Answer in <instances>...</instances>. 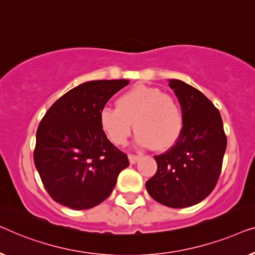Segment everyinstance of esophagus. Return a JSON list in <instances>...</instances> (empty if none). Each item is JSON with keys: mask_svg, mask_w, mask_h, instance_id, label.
Wrapping results in <instances>:
<instances>
[{"mask_svg": "<svg viewBox=\"0 0 255 255\" xmlns=\"http://www.w3.org/2000/svg\"><path fill=\"white\" fill-rule=\"evenodd\" d=\"M128 159H129V162H130V164H135V163H137L138 162V159H139V156H137V155H128Z\"/></svg>", "mask_w": 255, "mask_h": 255, "instance_id": "obj_1", "label": "esophagus"}]
</instances>
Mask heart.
I'll return each mask as SVG.
<instances>
[{"mask_svg":"<svg viewBox=\"0 0 255 255\" xmlns=\"http://www.w3.org/2000/svg\"><path fill=\"white\" fill-rule=\"evenodd\" d=\"M100 127L113 144L123 145L131 132L137 143L162 151L178 142L184 130V112L178 100L159 89L131 88L116 100V109L100 112Z\"/></svg>","mask_w":255,"mask_h":255,"instance_id":"heart-1","label":"heart"}]
</instances>
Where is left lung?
Wrapping results in <instances>:
<instances>
[{
  "label": "left lung",
  "instance_id": "1",
  "mask_svg": "<svg viewBox=\"0 0 255 255\" xmlns=\"http://www.w3.org/2000/svg\"><path fill=\"white\" fill-rule=\"evenodd\" d=\"M168 85L184 112V130L172 148L155 156L157 172L145 187L157 202L186 208L206 199L216 186L227 135L220 111L202 92L179 80Z\"/></svg>",
  "mask_w": 255,
  "mask_h": 255
}]
</instances>
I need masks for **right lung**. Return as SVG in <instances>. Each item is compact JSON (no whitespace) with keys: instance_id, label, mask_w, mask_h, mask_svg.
Segmentation results:
<instances>
[{"instance_id":"obj_1","label":"right lung","mask_w":255,"mask_h":255,"mask_svg":"<svg viewBox=\"0 0 255 255\" xmlns=\"http://www.w3.org/2000/svg\"><path fill=\"white\" fill-rule=\"evenodd\" d=\"M127 80L91 81L71 89L42 118L33 153L46 191L74 210L102 203L129 165L126 153L107 138L100 112Z\"/></svg>"}]
</instances>
